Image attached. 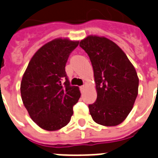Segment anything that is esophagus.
<instances>
[{"label":"esophagus","instance_id":"obj_1","mask_svg":"<svg viewBox=\"0 0 158 158\" xmlns=\"http://www.w3.org/2000/svg\"><path fill=\"white\" fill-rule=\"evenodd\" d=\"M80 90H81V93L84 92V91H85V85H81V86L80 87Z\"/></svg>","mask_w":158,"mask_h":158}]
</instances>
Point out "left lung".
<instances>
[{
	"label": "left lung",
	"mask_w": 158,
	"mask_h": 158,
	"mask_svg": "<svg viewBox=\"0 0 158 158\" xmlns=\"http://www.w3.org/2000/svg\"><path fill=\"white\" fill-rule=\"evenodd\" d=\"M80 47L90 57L97 93L89 105L93 120L104 126L123 122L134 107L139 93L136 70L123 51L107 38L89 35Z\"/></svg>",
	"instance_id": "left-lung-1"
}]
</instances>
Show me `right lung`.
<instances>
[{"instance_id":"right-lung-1","label":"right lung","mask_w":158,"mask_h":158,"mask_svg":"<svg viewBox=\"0 0 158 158\" xmlns=\"http://www.w3.org/2000/svg\"><path fill=\"white\" fill-rule=\"evenodd\" d=\"M78 44L68 38L45 44L30 59L22 77L24 107L32 120L47 131L67 125L80 98L79 87L70 85L65 72L68 57Z\"/></svg>"}]
</instances>
